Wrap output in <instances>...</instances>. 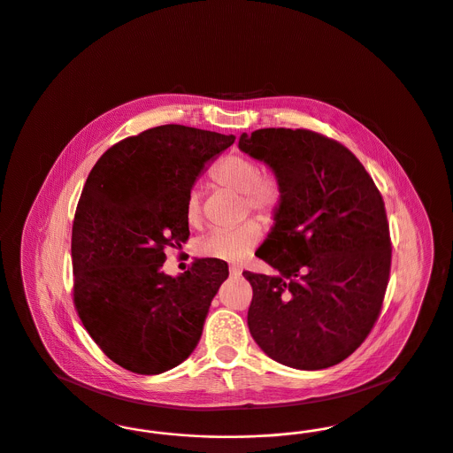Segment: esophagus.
<instances>
[{
  "instance_id": "esophagus-1",
  "label": "esophagus",
  "mask_w": 453,
  "mask_h": 453,
  "mask_svg": "<svg viewBox=\"0 0 453 453\" xmlns=\"http://www.w3.org/2000/svg\"><path fill=\"white\" fill-rule=\"evenodd\" d=\"M241 272H242V268H241L239 265H229V273H231L233 277H239Z\"/></svg>"
}]
</instances>
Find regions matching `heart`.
Returning a JSON list of instances; mask_svg holds the SVG:
<instances>
[{
  "label": "heart",
  "mask_w": 453,
  "mask_h": 453,
  "mask_svg": "<svg viewBox=\"0 0 453 453\" xmlns=\"http://www.w3.org/2000/svg\"><path fill=\"white\" fill-rule=\"evenodd\" d=\"M217 187L242 195L244 209L272 220L283 203V185L275 173H259L258 165L242 154L227 156L211 173ZM185 217L190 226L202 222V194L192 188L185 202ZM261 229L253 220H248L234 229H216L196 244V251L207 258L239 261L246 258L258 244Z\"/></svg>",
  "instance_id": "heart-1"
}]
</instances>
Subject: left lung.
I'll list each match as a JSON object with an SVG mask.
<instances>
[{"instance_id":"left-lung-1","label":"left lung","mask_w":453,"mask_h":453,"mask_svg":"<svg viewBox=\"0 0 453 453\" xmlns=\"http://www.w3.org/2000/svg\"><path fill=\"white\" fill-rule=\"evenodd\" d=\"M237 146L285 192L257 251L277 275L242 272L253 287L250 333L281 365H336L380 314L392 253L384 200L353 152L312 130L244 132Z\"/></svg>"}]
</instances>
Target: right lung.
<instances>
[{"label": "right lung", "instance_id": "right-lung-1", "mask_svg": "<svg viewBox=\"0 0 453 453\" xmlns=\"http://www.w3.org/2000/svg\"><path fill=\"white\" fill-rule=\"evenodd\" d=\"M234 139L159 126L111 146L88 174L71 239L74 305L117 365L157 375L198 345L227 263L196 258L176 277L161 266L165 248L190 236L187 195Z\"/></svg>", "mask_w": 453, "mask_h": 453}]
</instances>
